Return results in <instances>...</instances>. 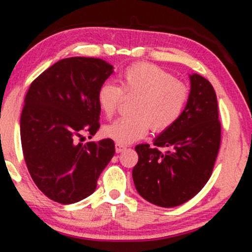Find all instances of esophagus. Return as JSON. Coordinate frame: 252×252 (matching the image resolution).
Segmentation results:
<instances>
[{
	"label": "esophagus",
	"instance_id": "esophagus-1",
	"mask_svg": "<svg viewBox=\"0 0 252 252\" xmlns=\"http://www.w3.org/2000/svg\"><path fill=\"white\" fill-rule=\"evenodd\" d=\"M126 149V145H123V144H121V142H116V152H122V151H124V150Z\"/></svg>",
	"mask_w": 252,
	"mask_h": 252
}]
</instances>
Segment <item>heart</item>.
<instances>
[{
    "label": "heart",
    "mask_w": 252,
    "mask_h": 252,
    "mask_svg": "<svg viewBox=\"0 0 252 252\" xmlns=\"http://www.w3.org/2000/svg\"><path fill=\"white\" fill-rule=\"evenodd\" d=\"M124 96H134L131 114L117 118L103 128L112 140L129 144L149 130L163 131L179 119L188 102L189 90L167 70L151 63H135L119 75V86L106 81L97 90V103L107 118L121 106Z\"/></svg>",
    "instance_id": "obj_1"
}]
</instances>
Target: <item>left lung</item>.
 Here are the masks:
<instances>
[{
  "label": "left lung",
  "instance_id": "left-lung-1",
  "mask_svg": "<svg viewBox=\"0 0 252 252\" xmlns=\"http://www.w3.org/2000/svg\"><path fill=\"white\" fill-rule=\"evenodd\" d=\"M190 84L179 119L155 139V147H135L139 161L133 168L134 184L140 196L159 207H175L192 199L210 179L220 151L215 89L199 74L190 75Z\"/></svg>",
  "mask_w": 252,
  "mask_h": 252
}]
</instances>
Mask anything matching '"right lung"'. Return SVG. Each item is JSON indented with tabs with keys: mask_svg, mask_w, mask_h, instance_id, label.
Instances as JSON below:
<instances>
[{
	"mask_svg": "<svg viewBox=\"0 0 252 252\" xmlns=\"http://www.w3.org/2000/svg\"><path fill=\"white\" fill-rule=\"evenodd\" d=\"M113 73L93 57L61 60L30 85L20 116L28 171L48 199L68 205L90 196L114 155V142L81 144L100 128L97 90Z\"/></svg>",
	"mask_w": 252,
	"mask_h": 252,
	"instance_id": "right-lung-1",
	"label": "right lung"
}]
</instances>
